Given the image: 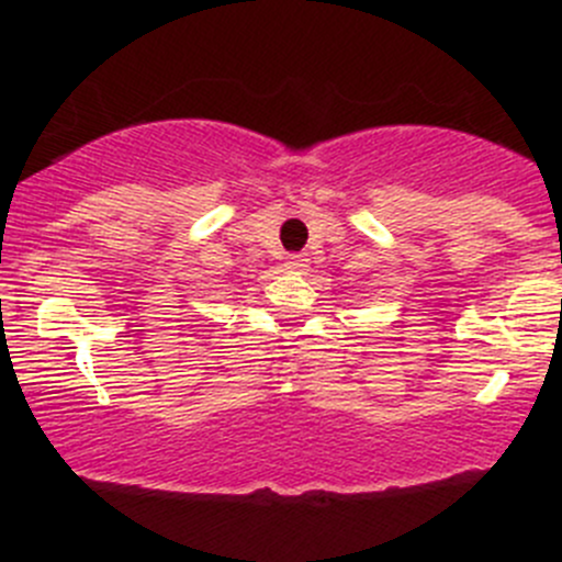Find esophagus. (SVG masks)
I'll return each instance as SVG.
<instances>
[{
  "instance_id": "34e87169",
  "label": "esophagus",
  "mask_w": 562,
  "mask_h": 562,
  "mask_svg": "<svg viewBox=\"0 0 562 562\" xmlns=\"http://www.w3.org/2000/svg\"><path fill=\"white\" fill-rule=\"evenodd\" d=\"M307 263H310V258H307V255H302V252H293V255H288V258H285V269H291V271L307 269Z\"/></svg>"
}]
</instances>
